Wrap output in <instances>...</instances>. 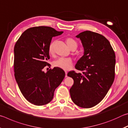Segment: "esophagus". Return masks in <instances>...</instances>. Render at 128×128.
<instances>
[{
	"instance_id": "1",
	"label": "esophagus",
	"mask_w": 128,
	"mask_h": 128,
	"mask_svg": "<svg viewBox=\"0 0 128 128\" xmlns=\"http://www.w3.org/2000/svg\"><path fill=\"white\" fill-rule=\"evenodd\" d=\"M67 73H67L66 72V77H68V76H67Z\"/></svg>"
}]
</instances>
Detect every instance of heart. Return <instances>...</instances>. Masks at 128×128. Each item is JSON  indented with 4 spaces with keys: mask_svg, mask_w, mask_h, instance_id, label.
<instances>
[{
    "mask_svg": "<svg viewBox=\"0 0 128 128\" xmlns=\"http://www.w3.org/2000/svg\"><path fill=\"white\" fill-rule=\"evenodd\" d=\"M66 44L70 49L73 47H77V43L74 39L69 38L66 40ZM54 52V43L51 42L48 47V52L52 54ZM53 65L54 66L57 67L58 68L62 69L64 70H68L72 67L73 64L72 60L69 58H60L59 59L55 60L54 62Z\"/></svg>",
    "mask_w": 128,
    "mask_h": 128,
    "instance_id": "obj_1",
    "label": "heart"
}]
</instances>
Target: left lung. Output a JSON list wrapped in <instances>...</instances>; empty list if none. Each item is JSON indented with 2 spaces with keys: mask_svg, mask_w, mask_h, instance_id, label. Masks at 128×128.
Returning <instances> with one entry per match:
<instances>
[{
  "mask_svg": "<svg viewBox=\"0 0 128 128\" xmlns=\"http://www.w3.org/2000/svg\"><path fill=\"white\" fill-rule=\"evenodd\" d=\"M76 36L81 40L84 52L75 68L83 72L68 73L74 80L69 92L76 104L88 108L102 100L113 84L115 54L109 41L101 34L86 30Z\"/></svg>",
  "mask_w": 128,
  "mask_h": 128,
  "instance_id": "obj_1",
  "label": "left lung"
}]
</instances>
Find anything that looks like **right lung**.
<instances>
[{"mask_svg":"<svg viewBox=\"0 0 128 128\" xmlns=\"http://www.w3.org/2000/svg\"><path fill=\"white\" fill-rule=\"evenodd\" d=\"M62 33L49 26L31 28L21 34L14 46L15 79L23 96L34 105L50 102L65 77L64 71L57 67L47 72L43 70L48 66L52 38Z\"/></svg>","mask_w":128,"mask_h":128,"instance_id":"obj_1","label":"right lung"}]
</instances>
